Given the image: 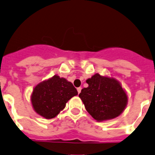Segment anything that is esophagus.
Returning a JSON list of instances; mask_svg holds the SVG:
<instances>
[{
	"instance_id": "34e87169",
	"label": "esophagus",
	"mask_w": 155,
	"mask_h": 155,
	"mask_svg": "<svg viewBox=\"0 0 155 155\" xmlns=\"http://www.w3.org/2000/svg\"><path fill=\"white\" fill-rule=\"evenodd\" d=\"M81 90H82V87H77V91H78V93H79V94L81 92Z\"/></svg>"
}]
</instances>
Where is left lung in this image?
Masks as SVG:
<instances>
[{"instance_id":"1","label":"left lung","mask_w":155,"mask_h":155,"mask_svg":"<svg viewBox=\"0 0 155 155\" xmlns=\"http://www.w3.org/2000/svg\"><path fill=\"white\" fill-rule=\"evenodd\" d=\"M88 84L79 94L86 110L97 121L120 116L128 104V95L122 84L113 77L96 73L86 80Z\"/></svg>"}]
</instances>
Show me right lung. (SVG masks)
Wrapping results in <instances>:
<instances>
[{"instance_id": "1", "label": "right lung", "mask_w": 155, "mask_h": 155, "mask_svg": "<svg viewBox=\"0 0 155 155\" xmlns=\"http://www.w3.org/2000/svg\"><path fill=\"white\" fill-rule=\"evenodd\" d=\"M77 94L72 83L55 75L34 87L30 101L35 113L49 120L56 117L64 108L67 102Z\"/></svg>"}]
</instances>
